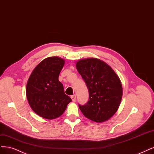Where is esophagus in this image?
Segmentation results:
<instances>
[{"instance_id":"esophagus-1","label":"esophagus","mask_w":154,"mask_h":154,"mask_svg":"<svg viewBox=\"0 0 154 154\" xmlns=\"http://www.w3.org/2000/svg\"><path fill=\"white\" fill-rule=\"evenodd\" d=\"M71 99H72V101H73V102H75V100H76V95L75 94V95H71Z\"/></svg>"}]
</instances>
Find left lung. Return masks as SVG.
Instances as JSON below:
<instances>
[{"label":"left lung","instance_id":"obj_1","mask_svg":"<svg viewBox=\"0 0 154 154\" xmlns=\"http://www.w3.org/2000/svg\"><path fill=\"white\" fill-rule=\"evenodd\" d=\"M76 66L89 93L88 102L78 104L82 113L96 122L108 120L117 111L122 97L119 78L107 63L97 59L80 60Z\"/></svg>","mask_w":154,"mask_h":154}]
</instances>
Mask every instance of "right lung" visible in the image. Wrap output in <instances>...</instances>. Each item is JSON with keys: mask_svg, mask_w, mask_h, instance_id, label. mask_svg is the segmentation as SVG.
<instances>
[{"mask_svg": "<svg viewBox=\"0 0 154 154\" xmlns=\"http://www.w3.org/2000/svg\"><path fill=\"white\" fill-rule=\"evenodd\" d=\"M65 61L51 57L37 66L29 78L26 95L29 105L34 112L46 119L61 116L67 104L72 101L65 94L59 76Z\"/></svg>", "mask_w": 154, "mask_h": 154, "instance_id": "1", "label": "right lung"}]
</instances>
